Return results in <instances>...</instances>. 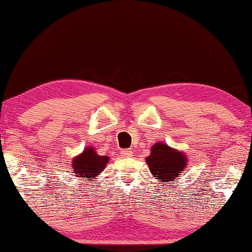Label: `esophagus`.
<instances>
[{
	"mask_svg": "<svg viewBox=\"0 0 252 252\" xmlns=\"http://www.w3.org/2000/svg\"><path fill=\"white\" fill-rule=\"evenodd\" d=\"M121 157L123 158H131L132 157V151H129V150H123L121 151Z\"/></svg>",
	"mask_w": 252,
	"mask_h": 252,
	"instance_id": "obj_1",
	"label": "esophagus"
}]
</instances>
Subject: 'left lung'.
I'll return each instance as SVG.
<instances>
[{"mask_svg":"<svg viewBox=\"0 0 252 252\" xmlns=\"http://www.w3.org/2000/svg\"><path fill=\"white\" fill-rule=\"evenodd\" d=\"M146 162L152 176L158 181L169 185L174 182L188 167V157L180 150L169 147L163 142H157L151 147L150 156Z\"/></svg>","mask_w":252,"mask_h":252,"instance_id":"left-lung-1","label":"left lung"}]
</instances>
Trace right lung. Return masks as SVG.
<instances>
[{
    "mask_svg": "<svg viewBox=\"0 0 252 252\" xmlns=\"http://www.w3.org/2000/svg\"><path fill=\"white\" fill-rule=\"evenodd\" d=\"M108 156H99L94 147H87L80 155L75 156L72 160L73 173L79 180L85 179L87 181H93V179L103 171L109 162Z\"/></svg>",
    "mask_w": 252,
    "mask_h": 252,
    "instance_id": "right-lung-1",
    "label": "right lung"
}]
</instances>
